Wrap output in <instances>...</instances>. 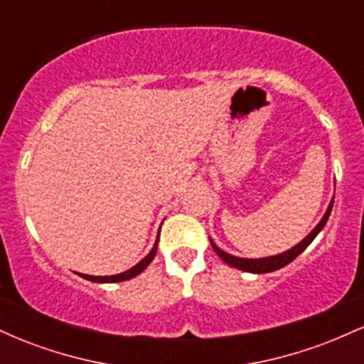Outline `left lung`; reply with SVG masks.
Returning a JSON list of instances; mask_svg holds the SVG:
<instances>
[{
    "mask_svg": "<svg viewBox=\"0 0 364 364\" xmlns=\"http://www.w3.org/2000/svg\"><path fill=\"white\" fill-rule=\"evenodd\" d=\"M332 205H333V200L330 202L327 212H325V215L321 217L320 223L316 224V228L313 229L310 235L304 237L301 243L292 246L291 250H287V252H284L281 255H274V257H265V258H240V257H235V255H229V253L223 252V250H220L212 240H210V245H212V248H214V252L219 255V257L223 258L228 265L235 267V269L245 270V272H252V274L274 272V270H279V269H282V267H286L287 263H291L299 253H303L304 250L308 248V245L315 240L316 235H318L321 229H323V225L327 224L330 212H332Z\"/></svg>",
    "mask_w": 364,
    "mask_h": 364,
    "instance_id": "8db88e82",
    "label": "left lung"
}]
</instances>
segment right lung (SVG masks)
Returning a JSON list of instances; mask_svg holds the SVG:
<instances>
[{"label": "right lung", "mask_w": 364, "mask_h": 364, "mask_svg": "<svg viewBox=\"0 0 364 364\" xmlns=\"http://www.w3.org/2000/svg\"><path fill=\"white\" fill-rule=\"evenodd\" d=\"M157 243H159V236L156 240V245H154V248L150 250V253L147 255V257H145L144 260H140L139 263H136L135 267H132V269L127 270V272H121V274H116V275H104V277H95V275L80 274V277L87 279V281H92V282H121V281H128V279L136 277V275L144 272V270L149 267V263L154 260V257H156V253H157Z\"/></svg>", "instance_id": "right-lung-1"}]
</instances>
